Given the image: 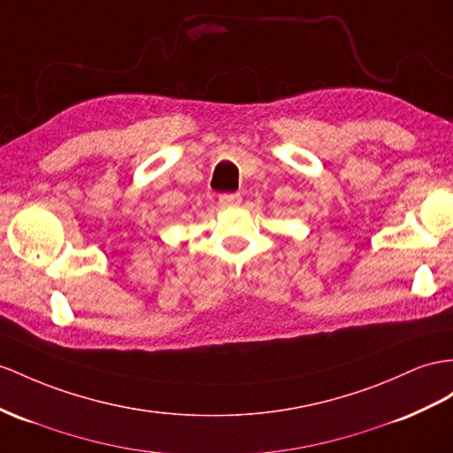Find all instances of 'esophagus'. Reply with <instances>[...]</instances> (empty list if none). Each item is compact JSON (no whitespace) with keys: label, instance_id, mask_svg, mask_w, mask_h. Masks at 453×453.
Instances as JSON below:
<instances>
[{"label":"esophagus","instance_id":"obj_1","mask_svg":"<svg viewBox=\"0 0 453 453\" xmlns=\"http://www.w3.org/2000/svg\"><path fill=\"white\" fill-rule=\"evenodd\" d=\"M219 204L222 206H239L241 204V195L239 193H224L219 195Z\"/></svg>","mask_w":453,"mask_h":453}]
</instances>
